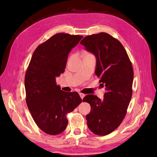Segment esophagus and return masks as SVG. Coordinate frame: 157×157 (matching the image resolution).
I'll return each mask as SVG.
<instances>
[{"instance_id":"obj_1","label":"esophagus","mask_w":157,"mask_h":157,"mask_svg":"<svg viewBox=\"0 0 157 157\" xmlns=\"http://www.w3.org/2000/svg\"><path fill=\"white\" fill-rule=\"evenodd\" d=\"M79 94L80 98H81L82 99H83L84 97H85V94H82V93H79Z\"/></svg>"}]
</instances>
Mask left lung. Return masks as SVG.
<instances>
[{
    "mask_svg": "<svg viewBox=\"0 0 157 157\" xmlns=\"http://www.w3.org/2000/svg\"><path fill=\"white\" fill-rule=\"evenodd\" d=\"M80 44L95 56V73L105 87L104 98L87 95L83 101L90 103L87 127L98 135L116 129L125 117L132 97L133 70L127 52L119 41L105 33L84 38Z\"/></svg>",
    "mask_w": 157,
    "mask_h": 157,
    "instance_id": "obj_1",
    "label": "left lung"
}]
</instances>
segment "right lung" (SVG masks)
<instances>
[{"mask_svg": "<svg viewBox=\"0 0 157 157\" xmlns=\"http://www.w3.org/2000/svg\"><path fill=\"white\" fill-rule=\"evenodd\" d=\"M82 36L58 33L34 52L25 79L26 101L38 127L51 135L66 129L67 113L82 102L78 92L60 90L56 78L63 73L68 54Z\"/></svg>", "mask_w": 157, "mask_h": 157, "instance_id": "obj_1", "label": "right lung"}]
</instances>
